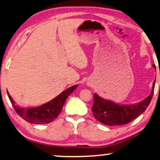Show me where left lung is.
<instances>
[{
  "label": "left lung",
  "mask_w": 160,
  "mask_h": 160,
  "mask_svg": "<svg viewBox=\"0 0 160 160\" xmlns=\"http://www.w3.org/2000/svg\"><path fill=\"white\" fill-rule=\"evenodd\" d=\"M152 66L155 68V66ZM155 80L154 81L152 92L149 96L134 104H118L94 93V102L92 107L94 117L99 122L106 126L123 125L134 120L144 113L149 106L154 94Z\"/></svg>",
  "instance_id": "left-lung-1"
}]
</instances>
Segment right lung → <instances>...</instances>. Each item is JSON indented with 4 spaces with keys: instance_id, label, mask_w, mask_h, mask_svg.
Segmentation results:
<instances>
[{
    "instance_id": "right-lung-1",
    "label": "right lung",
    "mask_w": 160,
    "mask_h": 160,
    "mask_svg": "<svg viewBox=\"0 0 160 160\" xmlns=\"http://www.w3.org/2000/svg\"><path fill=\"white\" fill-rule=\"evenodd\" d=\"M78 86V85H72V87L64 90L62 92H61L54 99L42 105V106L34 107V108H24L16 106V102L12 98L9 92H7V93H8V98L14 110L18 114V116H20L23 119L30 123L44 124V123L52 122L57 118V116L61 113L67 98Z\"/></svg>"
}]
</instances>
